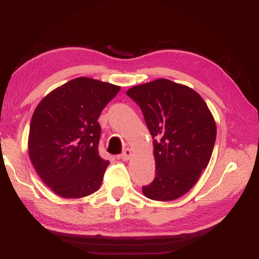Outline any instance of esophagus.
<instances>
[{
	"mask_svg": "<svg viewBox=\"0 0 259 259\" xmlns=\"http://www.w3.org/2000/svg\"><path fill=\"white\" fill-rule=\"evenodd\" d=\"M131 156H132V150H131V149H125V150L122 152V154H120V158L123 161H128Z\"/></svg>",
	"mask_w": 259,
	"mask_h": 259,
	"instance_id": "obj_1",
	"label": "esophagus"
}]
</instances>
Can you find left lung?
<instances>
[{
	"instance_id": "left-lung-1",
	"label": "left lung",
	"mask_w": 259,
	"mask_h": 259,
	"mask_svg": "<svg viewBox=\"0 0 259 259\" xmlns=\"http://www.w3.org/2000/svg\"><path fill=\"white\" fill-rule=\"evenodd\" d=\"M140 107L153 138L155 177L143 187L147 198L173 201L189 191L206 168L216 140V124L199 94L159 79L127 92Z\"/></svg>"
}]
</instances>
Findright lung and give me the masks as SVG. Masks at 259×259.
Instances as JSON below:
<instances>
[{
  "mask_svg": "<svg viewBox=\"0 0 259 259\" xmlns=\"http://www.w3.org/2000/svg\"><path fill=\"white\" fill-rule=\"evenodd\" d=\"M120 86L76 77L51 92L30 123V160L43 183L67 199L99 189L109 161L98 151V117Z\"/></svg>",
  "mask_w": 259,
  "mask_h": 259,
  "instance_id": "obj_1",
  "label": "right lung"
}]
</instances>
